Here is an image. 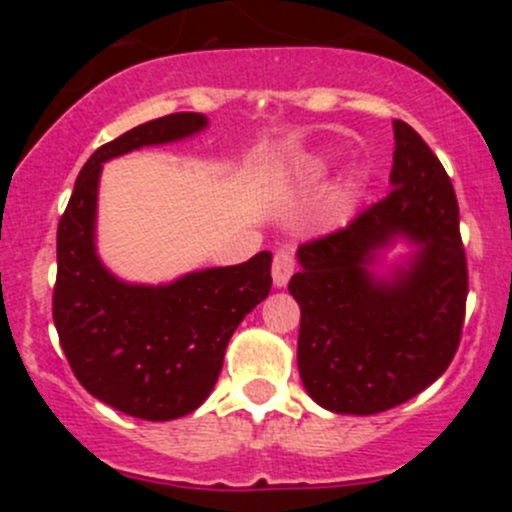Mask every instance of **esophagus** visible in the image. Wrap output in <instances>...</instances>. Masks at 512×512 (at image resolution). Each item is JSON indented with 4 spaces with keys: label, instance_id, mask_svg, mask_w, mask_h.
Listing matches in <instances>:
<instances>
[{
    "label": "esophagus",
    "instance_id": "obj_1",
    "mask_svg": "<svg viewBox=\"0 0 512 512\" xmlns=\"http://www.w3.org/2000/svg\"><path fill=\"white\" fill-rule=\"evenodd\" d=\"M294 275V257L289 250H277L272 260V282L275 287H287L289 277Z\"/></svg>",
    "mask_w": 512,
    "mask_h": 512
}]
</instances>
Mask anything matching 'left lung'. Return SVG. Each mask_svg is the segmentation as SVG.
Segmentation results:
<instances>
[{
	"label": "left lung",
	"mask_w": 512,
	"mask_h": 512,
	"mask_svg": "<svg viewBox=\"0 0 512 512\" xmlns=\"http://www.w3.org/2000/svg\"><path fill=\"white\" fill-rule=\"evenodd\" d=\"M389 195L344 230L297 250L289 294L302 309L297 366L332 414L371 416L414 399L451 364L466 317L458 200L441 160L394 121ZM412 252L383 267V252Z\"/></svg>",
	"instance_id": "1"
}]
</instances>
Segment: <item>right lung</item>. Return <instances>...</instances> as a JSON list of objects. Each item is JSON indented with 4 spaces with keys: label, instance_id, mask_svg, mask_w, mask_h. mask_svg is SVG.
I'll use <instances>...</instances> for the list:
<instances>
[{
    "label": "right lung",
    "instance_id": "obj_1",
    "mask_svg": "<svg viewBox=\"0 0 512 512\" xmlns=\"http://www.w3.org/2000/svg\"><path fill=\"white\" fill-rule=\"evenodd\" d=\"M208 128L203 113H170L131 128L86 160L56 232L54 324L61 349L91 396L143 421L198 409L223 369L237 324L270 294L272 255L208 267L165 285L113 275L96 250L103 163Z\"/></svg>",
    "mask_w": 512,
    "mask_h": 512
}]
</instances>
